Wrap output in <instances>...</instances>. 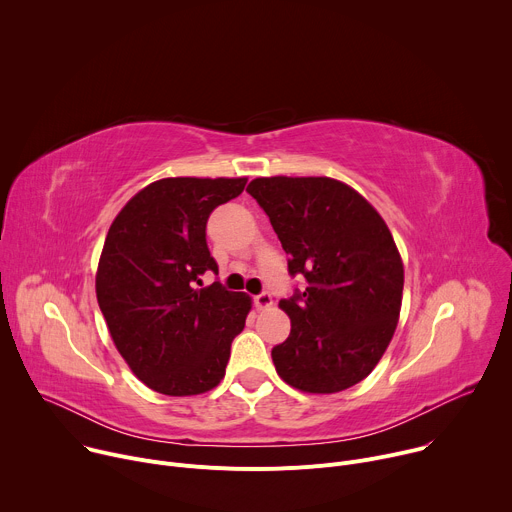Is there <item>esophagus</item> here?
Listing matches in <instances>:
<instances>
[{"label":"esophagus","mask_w":512,"mask_h":512,"mask_svg":"<svg viewBox=\"0 0 512 512\" xmlns=\"http://www.w3.org/2000/svg\"><path fill=\"white\" fill-rule=\"evenodd\" d=\"M253 304H255V308H257V310H267V308L273 304L269 291H261L259 296H255V298H253Z\"/></svg>","instance_id":"obj_1"}]
</instances>
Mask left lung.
Returning <instances> with one entry per match:
<instances>
[{"label":"left lung","instance_id":"obj_1","mask_svg":"<svg viewBox=\"0 0 512 512\" xmlns=\"http://www.w3.org/2000/svg\"><path fill=\"white\" fill-rule=\"evenodd\" d=\"M247 192L269 216L304 291L281 300L291 320L273 346L277 375L304 393H338L369 377L401 312L403 261L381 214L332 178H255Z\"/></svg>","mask_w":512,"mask_h":512}]
</instances>
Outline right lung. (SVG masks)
<instances>
[{"label": "right lung", "instance_id": "right-lung-1", "mask_svg": "<svg viewBox=\"0 0 512 512\" xmlns=\"http://www.w3.org/2000/svg\"><path fill=\"white\" fill-rule=\"evenodd\" d=\"M247 178H164L139 190L109 227L97 269V302L119 354L150 389L188 397L225 377L231 342L251 298L221 281L206 221Z\"/></svg>", "mask_w": 512, "mask_h": 512}]
</instances>
